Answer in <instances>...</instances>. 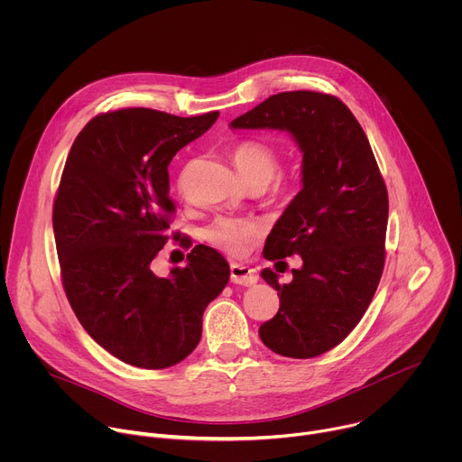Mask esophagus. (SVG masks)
<instances>
[{
    "mask_svg": "<svg viewBox=\"0 0 462 462\" xmlns=\"http://www.w3.org/2000/svg\"><path fill=\"white\" fill-rule=\"evenodd\" d=\"M230 280L234 283H237V285L250 287V285H254L257 282V274L250 267L239 265V263H232V265H230Z\"/></svg>",
    "mask_w": 462,
    "mask_h": 462,
    "instance_id": "1",
    "label": "esophagus"
}]
</instances>
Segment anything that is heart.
<instances>
[{
	"label": "heart",
	"instance_id": "obj_1",
	"mask_svg": "<svg viewBox=\"0 0 462 462\" xmlns=\"http://www.w3.org/2000/svg\"><path fill=\"white\" fill-rule=\"evenodd\" d=\"M232 159L239 171V175L248 184H263L273 180L280 168V155L273 144L261 139H245L232 148ZM276 191L280 195H287L291 191L289 182H278ZM255 236V225L246 219L236 217H219L212 225H208L203 232V237L214 248L239 255L243 254L245 246Z\"/></svg>",
	"mask_w": 462,
	"mask_h": 462
}]
</instances>
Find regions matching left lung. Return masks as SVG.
<instances>
[{
    "mask_svg": "<svg viewBox=\"0 0 462 462\" xmlns=\"http://www.w3.org/2000/svg\"><path fill=\"white\" fill-rule=\"evenodd\" d=\"M230 127L289 131L303 153V188L263 248L269 261L301 255L303 265L291 283L261 273L280 310L259 338L282 356H319L358 325L383 271L389 203L376 159L351 109L325 93L273 95Z\"/></svg>",
    "mask_w": 462,
    "mask_h": 462,
    "instance_id": "8db88e82",
    "label": "left lung"
}]
</instances>
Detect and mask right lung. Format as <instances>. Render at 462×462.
Returning <instances> with one entry per match:
<instances>
[{
	"label": "right lung",
	"instance_id": "1",
	"mask_svg": "<svg viewBox=\"0 0 462 462\" xmlns=\"http://www.w3.org/2000/svg\"><path fill=\"white\" fill-rule=\"evenodd\" d=\"M217 116L107 111L86 124L65 161L52 208L63 291L88 335L129 365L184 360L201 340L205 309L230 280L226 259L205 245L168 278L152 271L175 212L168 166Z\"/></svg>",
	"mask_w": 462,
	"mask_h": 462
}]
</instances>
